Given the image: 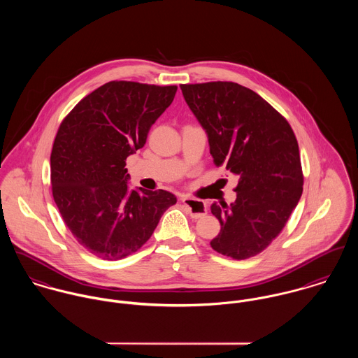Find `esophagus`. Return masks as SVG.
I'll return each mask as SVG.
<instances>
[{"instance_id": "34e87169", "label": "esophagus", "mask_w": 358, "mask_h": 358, "mask_svg": "<svg viewBox=\"0 0 358 358\" xmlns=\"http://www.w3.org/2000/svg\"><path fill=\"white\" fill-rule=\"evenodd\" d=\"M182 203L185 206H187L189 213L193 219H200L206 215V205L201 200H196L192 197H183Z\"/></svg>"}]
</instances>
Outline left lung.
Instances as JSON below:
<instances>
[{
  "label": "left lung",
  "mask_w": 358,
  "mask_h": 358,
  "mask_svg": "<svg viewBox=\"0 0 358 358\" xmlns=\"http://www.w3.org/2000/svg\"><path fill=\"white\" fill-rule=\"evenodd\" d=\"M204 128L216 166L238 178L233 204L210 205L220 233L210 247L236 260L260 254L281 233L303 192L301 154L288 121L236 83L180 85Z\"/></svg>",
  "instance_id": "left-lung-1"
}]
</instances>
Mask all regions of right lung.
Segmentation results:
<instances>
[{
    "instance_id": "obj_1",
    "label": "right lung",
    "mask_w": 358,
    "mask_h": 358,
    "mask_svg": "<svg viewBox=\"0 0 358 358\" xmlns=\"http://www.w3.org/2000/svg\"><path fill=\"white\" fill-rule=\"evenodd\" d=\"M176 90L110 81L77 103L59 127L51 153L53 200L76 240L104 260L142 248L176 204L165 190H129L125 168Z\"/></svg>"
}]
</instances>
